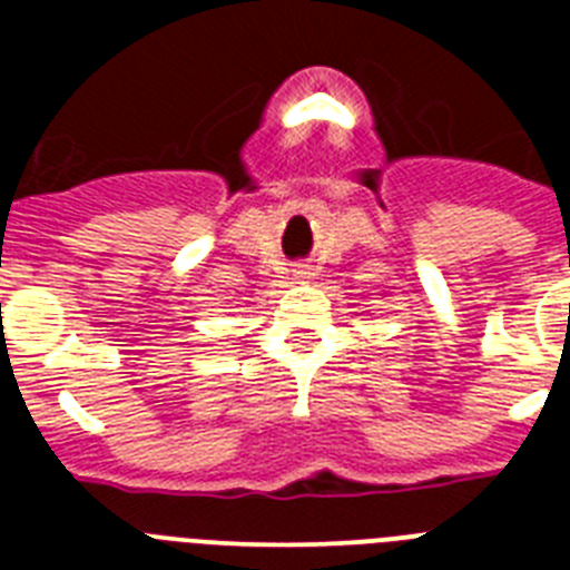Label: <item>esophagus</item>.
<instances>
[{"instance_id": "obj_1", "label": "esophagus", "mask_w": 570, "mask_h": 570, "mask_svg": "<svg viewBox=\"0 0 570 570\" xmlns=\"http://www.w3.org/2000/svg\"><path fill=\"white\" fill-rule=\"evenodd\" d=\"M294 279H299V282L314 279V268H311V265H296V268H294Z\"/></svg>"}]
</instances>
